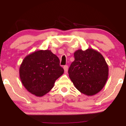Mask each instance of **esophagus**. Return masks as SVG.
Here are the masks:
<instances>
[{
	"instance_id": "34e87169",
	"label": "esophagus",
	"mask_w": 126,
	"mask_h": 126,
	"mask_svg": "<svg viewBox=\"0 0 126 126\" xmlns=\"http://www.w3.org/2000/svg\"><path fill=\"white\" fill-rule=\"evenodd\" d=\"M63 69H64L65 73H67V70H68V66H67V65L64 66V67H63Z\"/></svg>"
}]
</instances>
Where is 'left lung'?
I'll use <instances>...</instances> for the list:
<instances>
[{"label":"left lung","instance_id":"1","mask_svg":"<svg viewBox=\"0 0 126 126\" xmlns=\"http://www.w3.org/2000/svg\"><path fill=\"white\" fill-rule=\"evenodd\" d=\"M68 73L78 91L88 96L98 93L108 76V66L103 56L93 48L78 50Z\"/></svg>","mask_w":126,"mask_h":126}]
</instances>
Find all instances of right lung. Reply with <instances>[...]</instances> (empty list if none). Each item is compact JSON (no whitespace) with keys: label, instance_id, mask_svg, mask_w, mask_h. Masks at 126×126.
<instances>
[{"label":"right lung","instance_id":"obj_1","mask_svg":"<svg viewBox=\"0 0 126 126\" xmlns=\"http://www.w3.org/2000/svg\"><path fill=\"white\" fill-rule=\"evenodd\" d=\"M63 73L58 57L49 50H38L28 54L19 67L22 83L28 92L37 96L48 93Z\"/></svg>","mask_w":126,"mask_h":126}]
</instances>
